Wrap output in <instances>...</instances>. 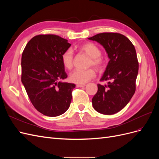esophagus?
<instances>
[{
  "label": "esophagus",
  "mask_w": 159,
  "mask_h": 159,
  "mask_svg": "<svg viewBox=\"0 0 159 159\" xmlns=\"http://www.w3.org/2000/svg\"><path fill=\"white\" fill-rule=\"evenodd\" d=\"M85 85H86L85 84H77V85H76L77 87H78V88H82V87H85Z\"/></svg>",
  "instance_id": "obj_1"
}]
</instances>
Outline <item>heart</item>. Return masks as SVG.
<instances>
[{
	"label": "heart",
	"mask_w": 159,
	"mask_h": 159,
	"mask_svg": "<svg viewBox=\"0 0 159 159\" xmlns=\"http://www.w3.org/2000/svg\"><path fill=\"white\" fill-rule=\"evenodd\" d=\"M78 49L91 57L90 65H93L98 69L103 68L105 64V60L102 56H101V49L95 44L92 42L85 43L80 46ZM61 60L64 68L67 70H71L74 65L73 52L70 49L66 50L61 54ZM95 76V71L93 68L75 70L71 73L70 79L71 81L77 84H84L93 78Z\"/></svg>",
	"instance_id": "heart-1"
}]
</instances>
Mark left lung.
<instances>
[{"label":"left lung","mask_w":159,"mask_h":159,"mask_svg":"<svg viewBox=\"0 0 159 159\" xmlns=\"http://www.w3.org/2000/svg\"><path fill=\"white\" fill-rule=\"evenodd\" d=\"M88 39L102 44L109 58L100 80L107 84H98L93 107L102 114H115L126 106L135 92L139 71L135 48L126 36L119 33H99Z\"/></svg>","instance_id":"obj_1"}]
</instances>
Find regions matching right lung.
<instances>
[{
	"label": "right lung",
	"mask_w": 159,
	"mask_h": 159,
	"mask_svg": "<svg viewBox=\"0 0 159 159\" xmlns=\"http://www.w3.org/2000/svg\"><path fill=\"white\" fill-rule=\"evenodd\" d=\"M70 46L59 36L40 34L22 52V83L34 107L46 116H58L70 105L75 85L61 81L68 77L61 56Z\"/></svg>",
	"instance_id": "add662e5"
}]
</instances>
